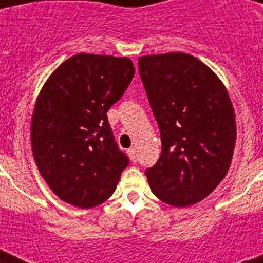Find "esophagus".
Instances as JSON below:
<instances>
[{
  "label": "esophagus",
  "mask_w": 263,
  "mask_h": 263,
  "mask_svg": "<svg viewBox=\"0 0 263 263\" xmlns=\"http://www.w3.org/2000/svg\"><path fill=\"white\" fill-rule=\"evenodd\" d=\"M128 156H129L132 162H136V161H138V150H136V147L129 148V150H128Z\"/></svg>",
  "instance_id": "1"
}]
</instances>
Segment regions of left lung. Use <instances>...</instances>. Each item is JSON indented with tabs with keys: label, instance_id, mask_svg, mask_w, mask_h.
Wrapping results in <instances>:
<instances>
[{
	"label": "left lung",
	"instance_id": "1",
	"mask_svg": "<svg viewBox=\"0 0 263 263\" xmlns=\"http://www.w3.org/2000/svg\"><path fill=\"white\" fill-rule=\"evenodd\" d=\"M139 73L161 132L162 153L146 171L153 194L185 208L222 181L236 144L235 110L220 78L187 53L143 55Z\"/></svg>",
	"mask_w": 263,
	"mask_h": 263
}]
</instances>
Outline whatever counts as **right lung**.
<instances>
[{
    "label": "right lung",
    "mask_w": 263,
    "mask_h": 263,
    "mask_svg": "<svg viewBox=\"0 0 263 263\" xmlns=\"http://www.w3.org/2000/svg\"><path fill=\"white\" fill-rule=\"evenodd\" d=\"M134 73L128 57L79 53L43 84L31 119L32 156L64 202L90 209L115 192L129 161L116 144L106 113Z\"/></svg>",
    "instance_id": "obj_1"
}]
</instances>
